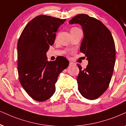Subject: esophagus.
Instances as JSON below:
<instances>
[{
    "label": "esophagus",
    "instance_id": "esophagus-1",
    "mask_svg": "<svg viewBox=\"0 0 126 126\" xmlns=\"http://www.w3.org/2000/svg\"><path fill=\"white\" fill-rule=\"evenodd\" d=\"M74 64H75V63H73V62H70V63H69V66H73V65H74Z\"/></svg>",
    "mask_w": 126,
    "mask_h": 126
}]
</instances>
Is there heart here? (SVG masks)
Masks as SVG:
<instances>
[{
	"label": "heart",
	"instance_id": "obj_1",
	"mask_svg": "<svg viewBox=\"0 0 126 126\" xmlns=\"http://www.w3.org/2000/svg\"><path fill=\"white\" fill-rule=\"evenodd\" d=\"M77 28H71V31H72V30H76V29H77Z\"/></svg>",
	"mask_w": 126,
	"mask_h": 126
}]
</instances>
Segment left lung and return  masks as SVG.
Wrapping results in <instances>:
<instances>
[{"mask_svg":"<svg viewBox=\"0 0 126 126\" xmlns=\"http://www.w3.org/2000/svg\"><path fill=\"white\" fill-rule=\"evenodd\" d=\"M69 24H79L82 27L84 38L80 52L88 61L84 69L77 64L78 89L84 98L95 99L107 90L112 79L116 59L113 38L101 21L87 14H78Z\"/></svg>","mask_w":126,"mask_h":126,"instance_id":"1","label":"left lung"}]
</instances>
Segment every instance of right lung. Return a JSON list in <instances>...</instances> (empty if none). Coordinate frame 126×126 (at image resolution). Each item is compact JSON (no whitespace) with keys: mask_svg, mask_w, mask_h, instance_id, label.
I'll return each instance as SVG.
<instances>
[{"mask_svg":"<svg viewBox=\"0 0 126 126\" xmlns=\"http://www.w3.org/2000/svg\"><path fill=\"white\" fill-rule=\"evenodd\" d=\"M66 19L45 15L30 21L17 44L18 73L21 85L35 101H45L56 91L59 75L67 67L66 58L48 62L47 52L55 42L56 32Z\"/></svg>","mask_w":126,"mask_h":126,"instance_id":"1","label":"right lung"}]
</instances>
